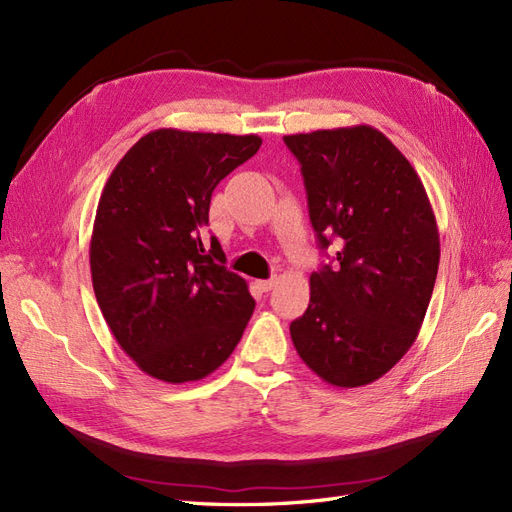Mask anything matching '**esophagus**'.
I'll return each instance as SVG.
<instances>
[{
	"label": "esophagus",
	"instance_id": "obj_1",
	"mask_svg": "<svg viewBox=\"0 0 512 512\" xmlns=\"http://www.w3.org/2000/svg\"><path fill=\"white\" fill-rule=\"evenodd\" d=\"M273 286H275V277H271V280H256V288L260 292H269Z\"/></svg>",
	"mask_w": 512,
	"mask_h": 512
}]
</instances>
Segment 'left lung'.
Here are the masks:
<instances>
[{"instance_id":"obj_1","label":"left lung","mask_w":512,"mask_h":512,"mask_svg":"<svg viewBox=\"0 0 512 512\" xmlns=\"http://www.w3.org/2000/svg\"><path fill=\"white\" fill-rule=\"evenodd\" d=\"M301 164L309 220L333 265L309 277V305L290 324L303 363L354 389L382 378L421 329L440 265L423 181L371 126L284 136Z\"/></svg>"}]
</instances>
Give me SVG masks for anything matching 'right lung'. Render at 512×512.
I'll use <instances>...</instances> for the list:
<instances>
[{"instance_id": "right-lung-1", "label": "right lung", "mask_w": 512, "mask_h": 512, "mask_svg": "<svg viewBox=\"0 0 512 512\" xmlns=\"http://www.w3.org/2000/svg\"><path fill=\"white\" fill-rule=\"evenodd\" d=\"M256 134L160 128L108 177L89 245L91 282L117 344L151 378L203 380L239 344L256 301L211 237V194L260 149Z\"/></svg>"}]
</instances>
